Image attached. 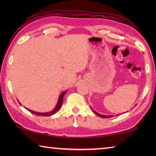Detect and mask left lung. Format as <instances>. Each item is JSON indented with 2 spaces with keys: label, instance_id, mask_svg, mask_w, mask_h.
<instances>
[{
  "label": "left lung",
  "instance_id": "left-lung-1",
  "mask_svg": "<svg viewBox=\"0 0 156 156\" xmlns=\"http://www.w3.org/2000/svg\"><path fill=\"white\" fill-rule=\"evenodd\" d=\"M93 111L94 112V113L97 115H98V117H101V118H110V117H111L112 116L111 115H108V116H107V115H100L99 113H98V112H95L94 110H93Z\"/></svg>",
  "mask_w": 156,
  "mask_h": 156
}]
</instances>
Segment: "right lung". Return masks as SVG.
Here are the masks:
<instances>
[{"instance_id":"obj_1","label":"right lung","mask_w":156,"mask_h":156,"mask_svg":"<svg viewBox=\"0 0 156 156\" xmlns=\"http://www.w3.org/2000/svg\"><path fill=\"white\" fill-rule=\"evenodd\" d=\"M66 92L67 91H64L62 92V94H60V96H59V99H58V103L57 105H56L55 108L54 109V110L51 111V112H35V111H34L32 110H30V109H27V108H25L26 109H27V110L31 112V113L33 114H35L36 115H38V116H51L52 115H54L55 113H56L58 111L59 109L61 108L62 107V102H63V97H64V94L66 93ZM20 104V102H19ZM21 105V104H20Z\"/></svg>"}]
</instances>
